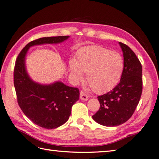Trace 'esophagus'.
<instances>
[{
    "label": "esophagus",
    "mask_w": 159,
    "mask_h": 159,
    "mask_svg": "<svg viewBox=\"0 0 159 159\" xmlns=\"http://www.w3.org/2000/svg\"><path fill=\"white\" fill-rule=\"evenodd\" d=\"M80 99L83 101H87L88 99V95L87 94H85L83 91H80Z\"/></svg>",
    "instance_id": "34e87169"
}]
</instances>
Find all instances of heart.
<instances>
[{"label": "heart", "mask_w": 159, "mask_h": 159, "mask_svg": "<svg viewBox=\"0 0 159 159\" xmlns=\"http://www.w3.org/2000/svg\"><path fill=\"white\" fill-rule=\"evenodd\" d=\"M70 70L76 80L86 74V81L94 92L105 93L113 89L122 76L125 62L122 56L101 46H92L79 52L70 60Z\"/></svg>", "instance_id": "1"}]
</instances>
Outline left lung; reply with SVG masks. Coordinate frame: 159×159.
<instances>
[{
    "label": "left lung",
    "mask_w": 159,
    "mask_h": 159,
    "mask_svg": "<svg viewBox=\"0 0 159 159\" xmlns=\"http://www.w3.org/2000/svg\"><path fill=\"white\" fill-rule=\"evenodd\" d=\"M125 69L120 82L106 94L99 96L100 108L92 118L99 125L117 126L126 122L134 114L143 90L142 65L127 45L119 43Z\"/></svg>",
    "instance_id": "left-lung-1"
}]
</instances>
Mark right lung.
Listing matches in <instances>:
<instances>
[{"label": "right lung", "mask_w": 159, "mask_h": 159, "mask_svg": "<svg viewBox=\"0 0 159 159\" xmlns=\"http://www.w3.org/2000/svg\"><path fill=\"white\" fill-rule=\"evenodd\" d=\"M68 38L69 36H57L34 40L23 48L16 60L14 84L19 107L32 122L44 129H56L67 122L72 106L79 99V90L60 81L49 85L33 81L25 69V56L33 46L58 44Z\"/></svg>", "instance_id": "right-lung-1"}]
</instances>
